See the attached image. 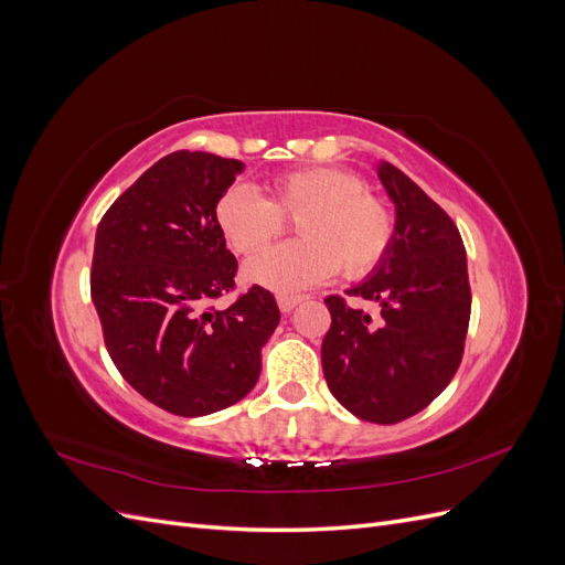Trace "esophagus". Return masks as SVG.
<instances>
[{
	"label": "esophagus",
	"instance_id": "1",
	"mask_svg": "<svg viewBox=\"0 0 565 565\" xmlns=\"http://www.w3.org/2000/svg\"><path fill=\"white\" fill-rule=\"evenodd\" d=\"M299 301H301V297H287V295H280V297H278V306H280L282 313L292 311Z\"/></svg>",
	"mask_w": 565,
	"mask_h": 565
}]
</instances>
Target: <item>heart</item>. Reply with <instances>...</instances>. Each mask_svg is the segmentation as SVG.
Returning a JSON list of instances; mask_svg holds the SVG:
<instances>
[{
	"label": "heart",
	"mask_w": 565,
	"mask_h": 565,
	"mask_svg": "<svg viewBox=\"0 0 565 565\" xmlns=\"http://www.w3.org/2000/svg\"><path fill=\"white\" fill-rule=\"evenodd\" d=\"M216 224L241 254L264 249L297 218L303 241L278 245L245 266L247 280L280 295L303 292L337 268L358 280L377 268L393 245L396 218L370 193L367 181L347 169L313 167L268 183V200L249 185H231L216 200Z\"/></svg>",
	"instance_id": "obj_1"
}]
</instances>
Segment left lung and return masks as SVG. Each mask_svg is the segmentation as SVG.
I'll use <instances>...</instances> for the list:
<instances>
[{"instance_id": "obj_1", "label": "left lung", "mask_w": 565, "mask_h": 565, "mask_svg": "<svg viewBox=\"0 0 565 565\" xmlns=\"http://www.w3.org/2000/svg\"><path fill=\"white\" fill-rule=\"evenodd\" d=\"M396 204V235L372 276L347 296L381 303L377 321L330 295L322 372L349 413L398 424L450 384L465 355L471 316L467 249L448 212L398 167L380 164Z\"/></svg>"}]
</instances>
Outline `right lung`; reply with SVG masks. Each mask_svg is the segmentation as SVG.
Listing matches in <instances>:
<instances>
[{"label": "right lung", "mask_w": 565, "mask_h": 565, "mask_svg": "<svg viewBox=\"0 0 565 565\" xmlns=\"http://www.w3.org/2000/svg\"><path fill=\"white\" fill-rule=\"evenodd\" d=\"M241 160L177 150L119 195L96 231L92 301L119 374L179 417L224 409L254 388L280 309L252 285L228 309L237 259L216 224V200Z\"/></svg>", "instance_id": "obj_1"}]
</instances>
